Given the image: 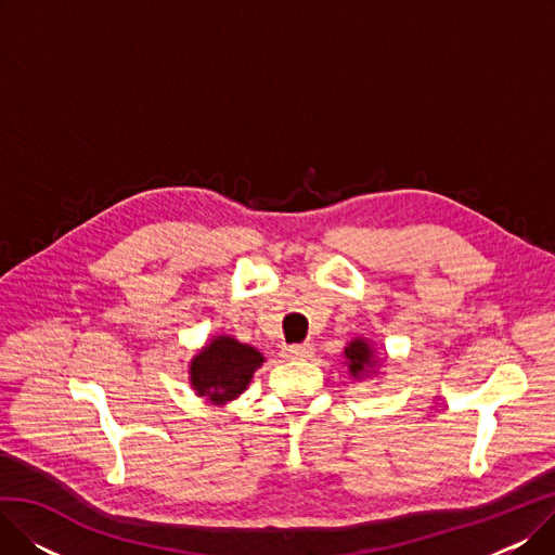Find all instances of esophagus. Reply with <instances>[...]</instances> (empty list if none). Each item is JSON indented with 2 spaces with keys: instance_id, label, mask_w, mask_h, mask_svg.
<instances>
[{
  "instance_id": "34e87169",
  "label": "esophagus",
  "mask_w": 555,
  "mask_h": 555,
  "mask_svg": "<svg viewBox=\"0 0 555 555\" xmlns=\"http://www.w3.org/2000/svg\"><path fill=\"white\" fill-rule=\"evenodd\" d=\"M314 348L310 344H301V346H287L283 348V360H310Z\"/></svg>"
}]
</instances>
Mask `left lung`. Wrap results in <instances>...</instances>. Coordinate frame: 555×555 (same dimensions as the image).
<instances>
[{
  "instance_id": "left-lung-1",
  "label": "left lung",
  "mask_w": 555,
  "mask_h": 555,
  "mask_svg": "<svg viewBox=\"0 0 555 555\" xmlns=\"http://www.w3.org/2000/svg\"><path fill=\"white\" fill-rule=\"evenodd\" d=\"M344 364L348 369V375L356 377V380H364V377H373L380 373L383 360L377 358L375 346L371 339L356 337L344 346Z\"/></svg>"
}]
</instances>
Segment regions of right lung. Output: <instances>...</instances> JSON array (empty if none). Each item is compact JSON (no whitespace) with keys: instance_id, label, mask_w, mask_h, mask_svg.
I'll return each mask as SVG.
<instances>
[{"instance_id":"right-lung-1","label":"right lung","mask_w":555,"mask_h":555,"mask_svg":"<svg viewBox=\"0 0 555 555\" xmlns=\"http://www.w3.org/2000/svg\"><path fill=\"white\" fill-rule=\"evenodd\" d=\"M266 358L258 348L231 335H216L189 362V385L197 398L211 404L236 400L251 383Z\"/></svg>"}]
</instances>
